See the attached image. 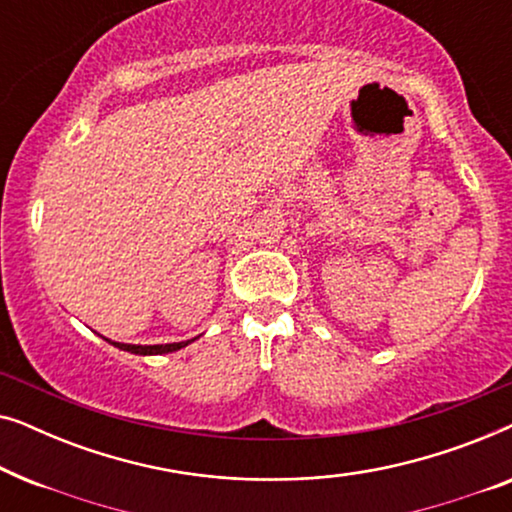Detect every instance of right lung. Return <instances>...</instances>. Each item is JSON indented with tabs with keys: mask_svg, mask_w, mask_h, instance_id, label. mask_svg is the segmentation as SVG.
<instances>
[{
	"mask_svg": "<svg viewBox=\"0 0 512 512\" xmlns=\"http://www.w3.org/2000/svg\"><path fill=\"white\" fill-rule=\"evenodd\" d=\"M109 342V345H114L118 349H123V352H130V354H139V356H156V354H170V352H177V349H184L186 345H191L193 340H184V342H170V345H128V342H114L109 338H104Z\"/></svg>",
	"mask_w": 512,
	"mask_h": 512,
	"instance_id": "right-lung-1",
	"label": "right lung"
}]
</instances>
